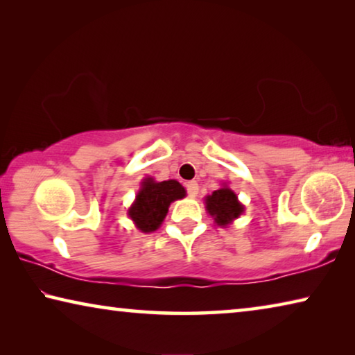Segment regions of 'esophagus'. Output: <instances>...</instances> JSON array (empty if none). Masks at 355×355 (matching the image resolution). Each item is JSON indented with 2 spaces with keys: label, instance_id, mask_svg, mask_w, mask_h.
<instances>
[{
  "label": "esophagus",
  "instance_id": "esophagus-1",
  "mask_svg": "<svg viewBox=\"0 0 355 355\" xmlns=\"http://www.w3.org/2000/svg\"><path fill=\"white\" fill-rule=\"evenodd\" d=\"M186 191H188L189 197H196L197 194H199V183L188 182V183H186Z\"/></svg>",
  "mask_w": 355,
  "mask_h": 355
}]
</instances>
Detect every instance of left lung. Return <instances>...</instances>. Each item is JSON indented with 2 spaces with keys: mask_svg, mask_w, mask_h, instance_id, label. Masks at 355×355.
I'll use <instances>...</instances> for the list:
<instances>
[{
  "mask_svg": "<svg viewBox=\"0 0 355 355\" xmlns=\"http://www.w3.org/2000/svg\"><path fill=\"white\" fill-rule=\"evenodd\" d=\"M205 207L219 227L230 225L244 211V205L238 200V196L225 184L205 197Z\"/></svg>",
  "mask_w": 355,
  "mask_h": 355,
  "instance_id": "obj_1",
  "label": "left lung"
}]
</instances>
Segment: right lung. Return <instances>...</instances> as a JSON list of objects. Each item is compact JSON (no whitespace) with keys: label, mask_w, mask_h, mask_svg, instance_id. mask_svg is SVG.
<instances>
[{"label":"right lung","mask_w":355,"mask_h":355,"mask_svg":"<svg viewBox=\"0 0 355 355\" xmlns=\"http://www.w3.org/2000/svg\"><path fill=\"white\" fill-rule=\"evenodd\" d=\"M186 191L177 180L155 182L152 177L142 180L141 189L133 205L128 209V216L135 225L144 233L155 232L166 218L172 202L183 199Z\"/></svg>","instance_id":"1"}]
</instances>
